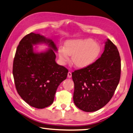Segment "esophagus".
Listing matches in <instances>:
<instances>
[{"instance_id": "obj_1", "label": "esophagus", "mask_w": 133, "mask_h": 133, "mask_svg": "<svg viewBox=\"0 0 133 133\" xmlns=\"http://www.w3.org/2000/svg\"><path fill=\"white\" fill-rule=\"evenodd\" d=\"M68 78H71L72 77V73L70 72H69L68 74Z\"/></svg>"}]
</instances>
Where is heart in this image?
Instances as JSON below:
<instances>
[{"mask_svg":"<svg viewBox=\"0 0 133 133\" xmlns=\"http://www.w3.org/2000/svg\"><path fill=\"white\" fill-rule=\"evenodd\" d=\"M100 52L99 44L91 39H77L67 41L65 47L61 46L58 55L63 63L68 62L72 56V64L78 68H83L92 64Z\"/></svg>","mask_w":133,"mask_h":133,"instance_id":"obj_1","label":"heart"}]
</instances>
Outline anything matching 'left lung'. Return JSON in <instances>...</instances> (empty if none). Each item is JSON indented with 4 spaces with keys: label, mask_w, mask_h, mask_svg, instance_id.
Instances as JSON below:
<instances>
[{
    "label": "left lung",
    "mask_w": 133,
    "mask_h": 133,
    "mask_svg": "<svg viewBox=\"0 0 133 133\" xmlns=\"http://www.w3.org/2000/svg\"><path fill=\"white\" fill-rule=\"evenodd\" d=\"M121 61L118 49L109 39L94 63L72 73L74 102L85 112H94L108 103L120 81Z\"/></svg>",
    "instance_id": "1"
}]
</instances>
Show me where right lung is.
<instances>
[{
	"label": "right lung",
	"instance_id": "add662e5",
	"mask_svg": "<svg viewBox=\"0 0 133 133\" xmlns=\"http://www.w3.org/2000/svg\"><path fill=\"white\" fill-rule=\"evenodd\" d=\"M46 43L50 49L35 52L33 45ZM57 51L52 39L30 33L17 46L13 74L17 93L31 107L42 109L52 105L58 86L66 79L68 70L55 61Z\"/></svg>",
	"mask_w": 133,
	"mask_h": 133
}]
</instances>
